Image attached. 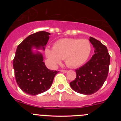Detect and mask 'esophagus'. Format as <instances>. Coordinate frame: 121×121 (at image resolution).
<instances>
[{
  "mask_svg": "<svg viewBox=\"0 0 121 121\" xmlns=\"http://www.w3.org/2000/svg\"><path fill=\"white\" fill-rule=\"evenodd\" d=\"M60 72H62V73H67V70H60Z\"/></svg>",
  "mask_w": 121,
  "mask_h": 121,
  "instance_id": "obj_1",
  "label": "esophagus"
}]
</instances>
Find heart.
<instances>
[{
    "label": "heart",
    "mask_w": 121,
    "mask_h": 121,
    "mask_svg": "<svg viewBox=\"0 0 121 121\" xmlns=\"http://www.w3.org/2000/svg\"><path fill=\"white\" fill-rule=\"evenodd\" d=\"M91 52L90 41L85 39H62L54 43L53 49L47 48L45 54L52 65L60 64L65 59L67 65L77 68L84 65Z\"/></svg>",
    "instance_id": "obj_1"
}]
</instances>
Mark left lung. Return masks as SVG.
Masks as SVG:
<instances>
[{"label": "left lung", "instance_id": "obj_1", "mask_svg": "<svg viewBox=\"0 0 121 121\" xmlns=\"http://www.w3.org/2000/svg\"><path fill=\"white\" fill-rule=\"evenodd\" d=\"M89 40L95 48V54L88 62L76 70V78L70 83L74 91L85 95H92L101 88L107 78L110 62L106 47L92 37Z\"/></svg>", "mask_w": 121, "mask_h": 121}]
</instances>
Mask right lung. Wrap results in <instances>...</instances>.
Listing matches in <instances>:
<instances>
[{"label": "right lung", "instance_id": "obj_1", "mask_svg": "<svg viewBox=\"0 0 121 121\" xmlns=\"http://www.w3.org/2000/svg\"><path fill=\"white\" fill-rule=\"evenodd\" d=\"M50 33L39 31L28 36L19 45L13 60L15 78L18 86L25 93L35 96L51 87L59 71L49 70L43 55Z\"/></svg>", "mask_w": 121, "mask_h": 121}]
</instances>
